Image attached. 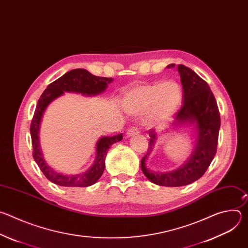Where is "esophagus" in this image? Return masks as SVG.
<instances>
[{"mask_svg": "<svg viewBox=\"0 0 248 248\" xmlns=\"http://www.w3.org/2000/svg\"><path fill=\"white\" fill-rule=\"evenodd\" d=\"M138 132H139L138 127L135 126V125H132V126H130V127L126 130V135H127V136H131V135L136 134V133H138Z\"/></svg>", "mask_w": 248, "mask_h": 248, "instance_id": "esophagus-1", "label": "esophagus"}]
</instances>
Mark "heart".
<instances>
[{
    "mask_svg": "<svg viewBox=\"0 0 248 248\" xmlns=\"http://www.w3.org/2000/svg\"><path fill=\"white\" fill-rule=\"evenodd\" d=\"M181 99L180 85L170 80L138 85L125 95L124 102L128 110L135 113H144L152 109V119L164 121L174 112Z\"/></svg>",
    "mask_w": 248,
    "mask_h": 248,
    "instance_id": "1",
    "label": "heart"
}]
</instances>
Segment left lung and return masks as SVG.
I'll list each match as a JSON object with an SVG mask.
<instances>
[{"instance_id":"8db88e82","label":"left lung","mask_w":248,"mask_h":248,"mask_svg":"<svg viewBox=\"0 0 248 248\" xmlns=\"http://www.w3.org/2000/svg\"><path fill=\"white\" fill-rule=\"evenodd\" d=\"M173 65L171 63L168 67ZM178 70L184 89V100L181 109L175 114V123L195 122L198 137L194 152L186 164L174 171L160 174L149 170L145 166V160L156 140L155 130L148 131L151 138L147 154L141 160V169L150 182L161 186H183L200 179L213 161L218 146L221 119L213 92L208 83L191 68L179 64Z\"/></svg>"}]
</instances>
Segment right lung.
Returning a JSON list of instances; mask_svg holds the SVG:
<instances>
[{
	"mask_svg": "<svg viewBox=\"0 0 248 248\" xmlns=\"http://www.w3.org/2000/svg\"><path fill=\"white\" fill-rule=\"evenodd\" d=\"M112 80V78L96 77L87 72L86 69L77 68L69 70L68 73L50 83L40 96L30 124L31 142L33 147L32 155L35 162L37 163L38 167L50 182L58 186L67 187H85L94 185L103 174L105 169V159L110 146L115 142L121 141L123 139V134L121 133L113 137H102L98 141L96 160L88 171L78 175H63L55 171L46 164L39 146V125L42 115L47 106L54 99L62 95L63 91L78 92L86 95L99 94L106 89L108 83H110Z\"/></svg>",
	"mask_w": 248,
	"mask_h": 248,
	"instance_id": "obj_1",
	"label": "right lung"
}]
</instances>
